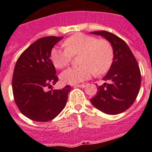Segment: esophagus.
<instances>
[{"label":"esophagus","instance_id":"34e87169","mask_svg":"<svg viewBox=\"0 0 152 152\" xmlns=\"http://www.w3.org/2000/svg\"><path fill=\"white\" fill-rule=\"evenodd\" d=\"M87 85V84H81V85H75L74 87H78V88H85Z\"/></svg>","mask_w":152,"mask_h":152}]
</instances>
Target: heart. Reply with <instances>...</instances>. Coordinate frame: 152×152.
Masks as SVG:
<instances>
[{"mask_svg": "<svg viewBox=\"0 0 152 152\" xmlns=\"http://www.w3.org/2000/svg\"><path fill=\"white\" fill-rule=\"evenodd\" d=\"M65 47L54 46L50 58L56 67H67L73 55L80 53L78 63L81 65L70 67L61 75V81L66 84H77L91 77L106 73L112 66L114 53L112 45L105 39L84 33H76L64 41Z\"/></svg>", "mask_w": 152, "mask_h": 152, "instance_id": "heart-1", "label": "heart"}]
</instances>
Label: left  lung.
Segmentation results:
<instances>
[{"mask_svg":"<svg viewBox=\"0 0 152 152\" xmlns=\"http://www.w3.org/2000/svg\"><path fill=\"white\" fill-rule=\"evenodd\" d=\"M91 33L102 36L112 44L114 57L110 71L103 77L108 83L97 86V93L91 102L106 114L121 113L132 106L138 95L141 82L140 67L122 39L107 31Z\"/></svg>","mask_w":152,"mask_h":152,"instance_id":"1","label":"left lung"}]
</instances>
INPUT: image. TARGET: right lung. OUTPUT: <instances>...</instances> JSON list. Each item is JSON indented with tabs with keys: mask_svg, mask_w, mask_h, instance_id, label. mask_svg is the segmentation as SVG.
Listing matches in <instances>:
<instances>
[{
	"mask_svg": "<svg viewBox=\"0 0 152 152\" xmlns=\"http://www.w3.org/2000/svg\"><path fill=\"white\" fill-rule=\"evenodd\" d=\"M63 37L46 36L30 45L18 59L13 77L14 99L24 116L37 122L54 119L64 110L71 85L53 89L58 81L50 59L53 47ZM47 87L51 88L47 91Z\"/></svg>",
	"mask_w": 152,
	"mask_h": 152,
	"instance_id": "obj_1",
	"label": "right lung"
}]
</instances>
